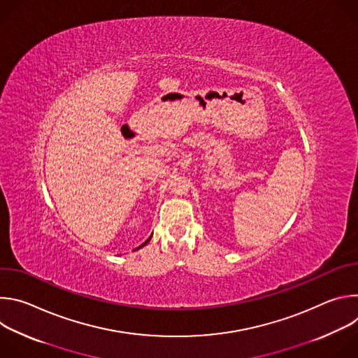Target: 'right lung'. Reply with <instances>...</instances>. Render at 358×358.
Wrapping results in <instances>:
<instances>
[{
  "mask_svg": "<svg viewBox=\"0 0 358 358\" xmlns=\"http://www.w3.org/2000/svg\"><path fill=\"white\" fill-rule=\"evenodd\" d=\"M151 236H152V235H150V236H148V238H147V241H145V242H144V243H141V245H140V246H137V248H136V249H140V248H143V246H144V245H147V242H150V239H151Z\"/></svg>",
  "mask_w": 358,
  "mask_h": 358,
  "instance_id": "1",
  "label": "right lung"
}]
</instances>
